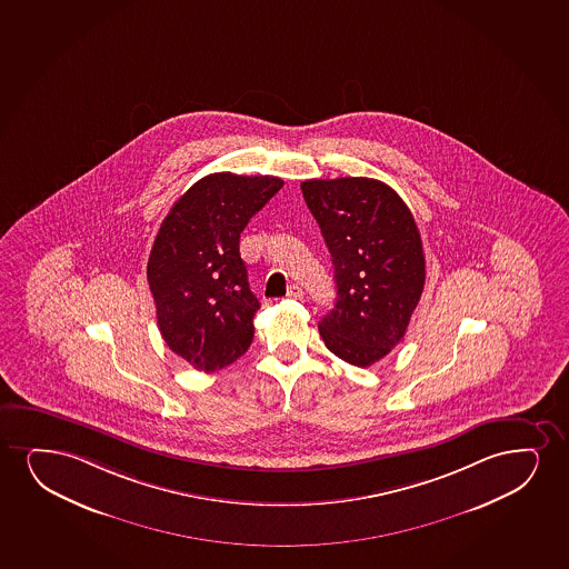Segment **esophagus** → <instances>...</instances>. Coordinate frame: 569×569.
<instances>
[{
    "label": "esophagus",
    "instance_id": "1",
    "mask_svg": "<svg viewBox=\"0 0 569 569\" xmlns=\"http://www.w3.org/2000/svg\"><path fill=\"white\" fill-rule=\"evenodd\" d=\"M288 298H295V300H302L303 288L298 287V284H292V287L288 288Z\"/></svg>",
    "mask_w": 569,
    "mask_h": 569
}]
</instances>
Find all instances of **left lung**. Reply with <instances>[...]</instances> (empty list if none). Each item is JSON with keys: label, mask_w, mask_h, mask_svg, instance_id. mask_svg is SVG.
<instances>
[{"label": "left lung", "mask_w": 569, "mask_h": 569, "mask_svg": "<svg viewBox=\"0 0 569 569\" xmlns=\"http://www.w3.org/2000/svg\"><path fill=\"white\" fill-rule=\"evenodd\" d=\"M303 200L331 252L337 302L319 335L340 360L369 367L406 335L425 287L416 219L402 198L366 177L303 180Z\"/></svg>", "instance_id": "left-lung-1"}]
</instances>
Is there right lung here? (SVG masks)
I'll return each instance as SVG.
<instances>
[{"mask_svg": "<svg viewBox=\"0 0 569 569\" xmlns=\"http://www.w3.org/2000/svg\"><path fill=\"white\" fill-rule=\"evenodd\" d=\"M282 184L267 174H208L159 227L148 259L159 331L198 371L223 369L252 345L259 302L240 258V232Z\"/></svg>", "mask_w": 569, "mask_h": 569, "instance_id": "obj_1", "label": "right lung"}]
</instances>
